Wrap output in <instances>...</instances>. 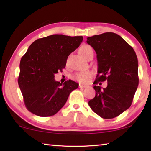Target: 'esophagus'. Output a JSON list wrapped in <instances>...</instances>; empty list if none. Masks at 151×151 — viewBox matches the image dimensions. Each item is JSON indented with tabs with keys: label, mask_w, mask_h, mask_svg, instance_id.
I'll list each match as a JSON object with an SVG mask.
<instances>
[{
	"label": "esophagus",
	"mask_w": 151,
	"mask_h": 151,
	"mask_svg": "<svg viewBox=\"0 0 151 151\" xmlns=\"http://www.w3.org/2000/svg\"><path fill=\"white\" fill-rule=\"evenodd\" d=\"M86 87H87V86H85V85H82V84H80L79 85V88H85Z\"/></svg>",
	"instance_id": "esophagus-1"
}]
</instances>
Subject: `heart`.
Returning a JSON list of instances; mask_svg holds the SVG:
<instances>
[{
	"instance_id": "b5f03b06",
	"label": "heart",
	"mask_w": 151,
	"mask_h": 151,
	"mask_svg": "<svg viewBox=\"0 0 151 151\" xmlns=\"http://www.w3.org/2000/svg\"><path fill=\"white\" fill-rule=\"evenodd\" d=\"M92 50V48L88 45H82L81 48H80L79 52L80 54L83 57H86L87 56V54L91 52ZM92 75V73L89 71H86V72H81V73H76L74 76V78L75 80H77V81L81 83H86L88 81V79L91 77Z\"/></svg>"
}]
</instances>
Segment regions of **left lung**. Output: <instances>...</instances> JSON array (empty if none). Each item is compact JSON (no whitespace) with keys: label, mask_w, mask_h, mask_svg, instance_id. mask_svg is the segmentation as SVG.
Listing matches in <instances>:
<instances>
[{"label":"left lung","mask_w":151,"mask_h":151,"mask_svg":"<svg viewBox=\"0 0 151 151\" xmlns=\"http://www.w3.org/2000/svg\"><path fill=\"white\" fill-rule=\"evenodd\" d=\"M97 54L98 74L93 84L107 81L102 89L94 86L95 97L88 104L103 119H113L132 103L139 84L138 62L133 48L118 34L106 32L87 38Z\"/></svg>","instance_id":"left-lung-1"}]
</instances>
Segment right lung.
<instances>
[{"instance_id":"obj_1","label":"right lung","mask_w":151,"mask_h":151,"mask_svg":"<svg viewBox=\"0 0 151 151\" xmlns=\"http://www.w3.org/2000/svg\"><path fill=\"white\" fill-rule=\"evenodd\" d=\"M82 36L54 34L32 43L21 58L18 84L28 111L40 117L56 114L78 84L71 80L62 84L54 74L65 68L67 58L82 42Z\"/></svg>"}]
</instances>
